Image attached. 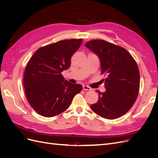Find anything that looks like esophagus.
Wrapping results in <instances>:
<instances>
[{"label": "esophagus", "instance_id": "34e87169", "mask_svg": "<svg viewBox=\"0 0 158 158\" xmlns=\"http://www.w3.org/2000/svg\"><path fill=\"white\" fill-rule=\"evenodd\" d=\"M82 88H83L84 90H91V88H89V86H88V85H83Z\"/></svg>", "mask_w": 158, "mask_h": 158}]
</instances>
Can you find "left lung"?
Instances as JSON below:
<instances>
[{
    "instance_id": "1",
    "label": "left lung",
    "mask_w": 158,
    "mask_h": 158,
    "mask_svg": "<svg viewBox=\"0 0 158 158\" xmlns=\"http://www.w3.org/2000/svg\"><path fill=\"white\" fill-rule=\"evenodd\" d=\"M85 47L99 57L102 74L107 76L106 91L98 92V102L90 107L105 118L120 117L131 109L139 92L140 73L136 61L125 49L104 40L89 41Z\"/></svg>"
}]
</instances>
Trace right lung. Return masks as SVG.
I'll return each instance as SVG.
<instances>
[{
  "instance_id": "add662e5",
  "label": "right lung",
  "mask_w": 158,
  "mask_h": 158,
  "mask_svg": "<svg viewBox=\"0 0 158 158\" xmlns=\"http://www.w3.org/2000/svg\"><path fill=\"white\" fill-rule=\"evenodd\" d=\"M82 42L62 40L42 47L28 62L23 87L28 102L41 115L52 117L63 113L82 90V85L69 82L61 74L70 67L71 57Z\"/></svg>"
}]
</instances>
